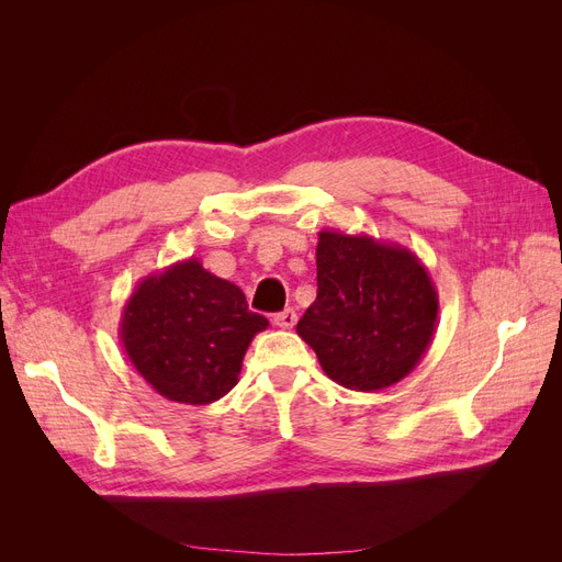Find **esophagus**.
<instances>
[{
    "mask_svg": "<svg viewBox=\"0 0 562 562\" xmlns=\"http://www.w3.org/2000/svg\"><path fill=\"white\" fill-rule=\"evenodd\" d=\"M296 321H299V316H296V312H293V310H284V312L273 316V323H276L278 328H282V330H289V328L296 326Z\"/></svg>",
    "mask_w": 562,
    "mask_h": 562,
    "instance_id": "obj_1",
    "label": "esophagus"
}]
</instances>
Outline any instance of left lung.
<instances>
[{
	"label": "left lung",
	"instance_id": "left-lung-1",
	"mask_svg": "<svg viewBox=\"0 0 562 562\" xmlns=\"http://www.w3.org/2000/svg\"><path fill=\"white\" fill-rule=\"evenodd\" d=\"M316 284L296 333L337 385L378 392L422 362L439 296L415 252L369 234L321 229Z\"/></svg>",
	"mask_w": 562,
	"mask_h": 562
}]
</instances>
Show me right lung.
I'll use <instances>...</instances> for the list:
<instances>
[{
    "label": "right lung",
    "mask_w": 562,
    "mask_h": 562,
    "mask_svg": "<svg viewBox=\"0 0 562 562\" xmlns=\"http://www.w3.org/2000/svg\"><path fill=\"white\" fill-rule=\"evenodd\" d=\"M266 328L269 321L248 310L239 286L189 257L136 284L117 335L157 394L206 405L239 382L246 350Z\"/></svg>",
    "instance_id": "add662e5"
}]
</instances>
